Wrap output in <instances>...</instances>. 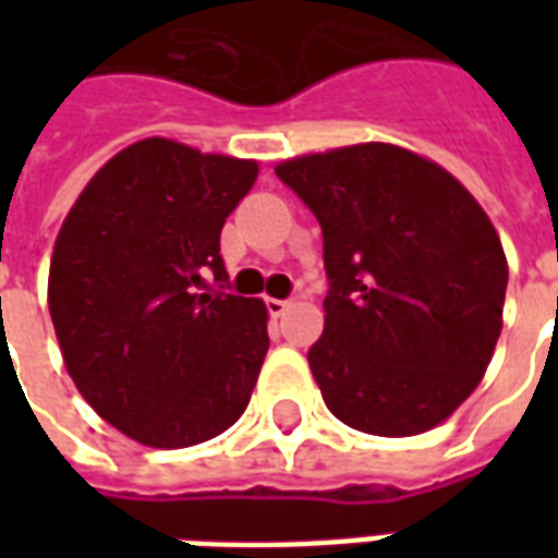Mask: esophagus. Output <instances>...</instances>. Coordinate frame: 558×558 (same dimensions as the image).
Here are the masks:
<instances>
[{
    "label": "esophagus",
    "instance_id": "esophagus-1",
    "mask_svg": "<svg viewBox=\"0 0 558 558\" xmlns=\"http://www.w3.org/2000/svg\"><path fill=\"white\" fill-rule=\"evenodd\" d=\"M266 307L271 316H283V311L290 307V302H283V299H266Z\"/></svg>",
    "mask_w": 558,
    "mask_h": 558
}]
</instances>
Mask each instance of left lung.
<instances>
[{"mask_svg":"<svg viewBox=\"0 0 558 558\" xmlns=\"http://www.w3.org/2000/svg\"><path fill=\"white\" fill-rule=\"evenodd\" d=\"M275 172L323 227L326 328L307 362L335 418L374 436L442 424L478 388L502 331L499 232L436 160L359 143Z\"/></svg>","mask_w":558,"mask_h":558,"instance_id":"obj_1","label":"left lung"}]
</instances>
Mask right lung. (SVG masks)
<instances>
[{"label":"right lung","mask_w":558,"mask_h":558,"mask_svg":"<svg viewBox=\"0 0 558 558\" xmlns=\"http://www.w3.org/2000/svg\"><path fill=\"white\" fill-rule=\"evenodd\" d=\"M256 175V160L146 137L107 160L62 220L47 304L65 371L134 442L199 445L247 410L268 311L206 275L227 280L220 230Z\"/></svg>","instance_id":"1"}]
</instances>
